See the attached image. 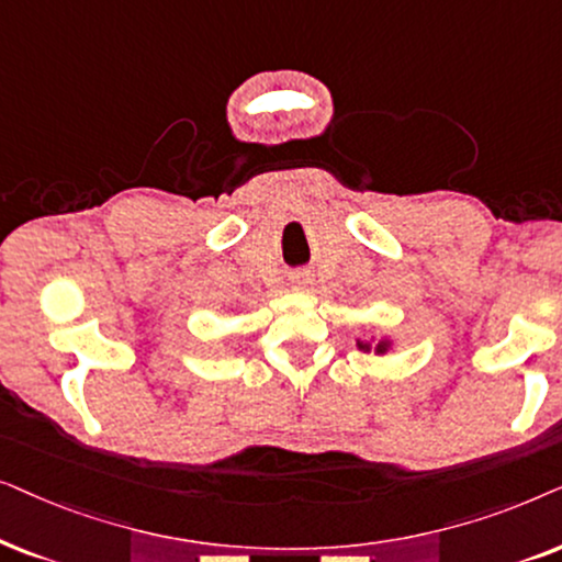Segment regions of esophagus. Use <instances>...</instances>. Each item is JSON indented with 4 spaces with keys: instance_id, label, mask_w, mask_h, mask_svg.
Here are the masks:
<instances>
[{
    "instance_id": "34e87169",
    "label": "esophagus",
    "mask_w": 562,
    "mask_h": 562,
    "mask_svg": "<svg viewBox=\"0 0 562 562\" xmlns=\"http://www.w3.org/2000/svg\"><path fill=\"white\" fill-rule=\"evenodd\" d=\"M290 285H293L295 290H308V285H311V274H308V272H295L293 280H290Z\"/></svg>"
}]
</instances>
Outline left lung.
I'll return each mask as SVG.
<instances>
[{
  "label": "left lung",
  "mask_w": 562,
  "mask_h": 562,
  "mask_svg": "<svg viewBox=\"0 0 562 562\" xmlns=\"http://www.w3.org/2000/svg\"><path fill=\"white\" fill-rule=\"evenodd\" d=\"M357 349H362V351H370V349H375V355H385L387 349H391V339H380L375 347H372L370 341H362V339H357Z\"/></svg>",
  "instance_id": "8db88e82"
}]
</instances>
